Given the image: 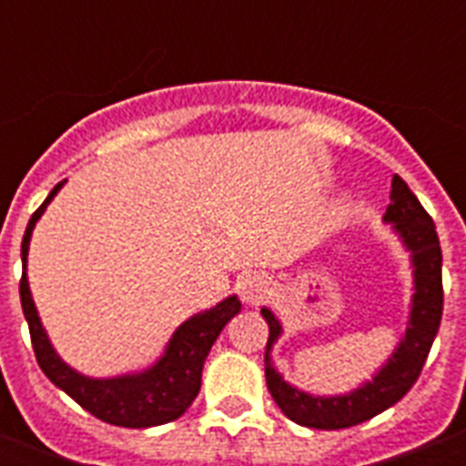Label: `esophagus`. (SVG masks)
Segmentation results:
<instances>
[{"label":"esophagus","instance_id":"esophagus-1","mask_svg":"<svg viewBox=\"0 0 466 466\" xmlns=\"http://www.w3.org/2000/svg\"><path fill=\"white\" fill-rule=\"evenodd\" d=\"M268 289L270 282L261 273H245L238 279V294H240V299L245 303H252V306L261 303L268 296Z\"/></svg>","mask_w":466,"mask_h":466}]
</instances>
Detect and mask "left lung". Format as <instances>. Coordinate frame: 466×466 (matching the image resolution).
I'll return each mask as SVG.
<instances>
[{
    "label": "left lung",
    "instance_id": "left-lung-1",
    "mask_svg": "<svg viewBox=\"0 0 466 466\" xmlns=\"http://www.w3.org/2000/svg\"><path fill=\"white\" fill-rule=\"evenodd\" d=\"M385 224L392 226L406 252L410 254L413 266V296L406 331L387 357L385 364L373 373L371 380H364L355 390L345 394H310L284 380L282 373L273 366V345L282 336L279 322L270 308H261L263 319L268 322V343H266V382L275 403L284 415L296 425L312 430H345L360 425L382 413L409 392L418 380L431 343L436 339L443 312V284H441V245L436 236V226L425 208L420 205L415 193L401 177H392L390 205L382 217Z\"/></svg>",
    "mask_w": 466,
    "mask_h": 466
}]
</instances>
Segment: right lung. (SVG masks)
Segmentation results:
<instances>
[{
	"label": "right lung",
	"mask_w": 466,
	"mask_h": 466,
	"mask_svg": "<svg viewBox=\"0 0 466 466\" xmlns=\"http://www.w3.org/2000/svg\"><path fill=\"white\" fill-rule=\"evenodd\" d=\"M63 187L65 182L56 184L41 208L32 214L30 224L25 228L23 245H20V258H23L20 303H23L25 319L30 327L32 348H35L41 371L46 373L53 385L60 387L79 406H84L90 415L109 425L142 430V427L166 425L182 418L200 392L203 366L214 340L219 339L226 324L240 312L242 303L238 296H228L209 310L188 317L187 322L175 329L163 355L144 371L123 373L114 378H90L72 369L53 348L32 300L30 282H27V252H30L32 230Z\"/></svg>",
	"instance_id": "add662e5"
}]
</instances>
